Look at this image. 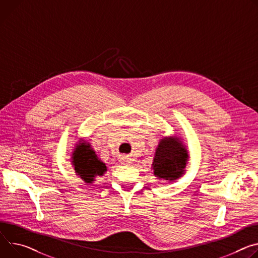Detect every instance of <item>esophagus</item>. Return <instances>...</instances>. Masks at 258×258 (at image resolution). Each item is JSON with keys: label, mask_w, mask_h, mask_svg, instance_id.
<instances>
[{"label": "esophagus", "mask_w": 258, "mask_h": 258, "mask_svg": "<svg viewBox=\"0 0 258 258\" xmlns=\"http://www.w3.org/2000/svg\"><path fill=\"white\" fill-rule=\"evenodd\" d=\"M121 162L123 163V165H130V163L132 162V160L130 158H126V157H122L121 158Z\"/></svg>", "instance_id": "1"}]
</instances>
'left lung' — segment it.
Masks as SVG:
<instances>
[{"label": "left lung", "instance_id": "1", "mask_svg": "<svg viewBox=\"0 0 258 258\" xmlns=\"http://www.w3.org/2000/svg\"><path fill=\"white\" fill-rule=\"evenodd\" d=\"M187 158L188 154L177 137L163 138L153 159L154 175L170 181L178 179L184 173Z\"/></svg>", "mask_w": 258, "mask_h": 258}]
</instances>
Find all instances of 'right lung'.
Instances as JSON below:
<instances>
[{
	"label": "right lung",
	"instance_id": "right-lung-1",
	"mask_svg": "<svg viewBox=\"0 0 258 258\" xmlns=\"http://www.w3.org/2000/svg\"><path fill=\"white\" fill-rule=\"evenodd\" d=\"M72 163L75 171L86 183L95 181L97 176H102L107 171L105 163L98 158L90 145L85 143L76 146L72 156Z\"/></svg>",
	"mask_w": 258,
	"mask_h": 258
}]
</instances>
